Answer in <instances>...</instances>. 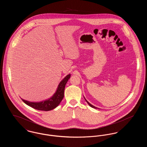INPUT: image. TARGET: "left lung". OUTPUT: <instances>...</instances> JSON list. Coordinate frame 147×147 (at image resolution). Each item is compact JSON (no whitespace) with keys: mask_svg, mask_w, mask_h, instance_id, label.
Returning <instances> with one entry per match:
<instances>
[{"mask_svg":"<svg viewBox=\"0 0 147 147\" xmlns=\"http://www.w3.org/2000/svg\"><path fill=\"white\" fill-rule=\"evenodd\" d=\"M85 98V101H86V102L88 104V105H89L90 107H92V108H94V109H98V107H95V106H93V105H91V104H90L86 99H85V98Z\"/></svg>","mask_w":147,"mask_h":147,"instance_id":"left-lung-1","label":"left lung"}]
</instances>
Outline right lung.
<instances>
[{
    "mask_svg": "<svg viewBox=\"0 0 147 147\" xmlns=\"http://www.w3.org/2000/svg\"><path fill=\"white\" fill-rule=\"evenodd\" d=\"M70 78V74H68L66 77L64 78L61 82L58 84L56 92L52 95V97L43 100L40 102H31L21 98V100L29 106L41 111H50L57 107L64 98V92L65 86L67 84L68 80Z\"/></svg>",
    "mask_w": 147,
    "mask_h": 147,
    "instance_id": "1",
    "label": "right lung"
}]
</instances>
